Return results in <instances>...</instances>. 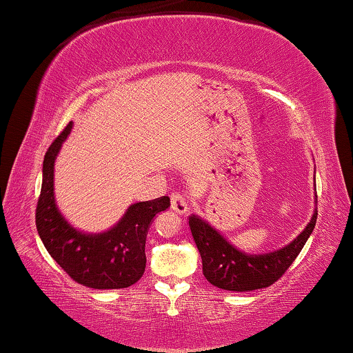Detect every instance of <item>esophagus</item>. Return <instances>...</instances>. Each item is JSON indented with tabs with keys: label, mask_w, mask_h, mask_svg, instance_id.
<instances>
[{
	"label": "esophagus",
	"mask_w": 353,
	"mask_h": 353,
	"mask_svg": "<svg viewBox=\"0 0 353 353\" xmlns=\"http://www.w3.org/2000/svg\"><path fill=\"white\" fill-rule=\"evenodd\" d=\"M170 208L178 214H186L189 211L188 201L181 194H172L170 195Z\"/></svg>",
	"instance_id": "1"
}]
</instances>
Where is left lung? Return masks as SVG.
Here are the masks:
<instances>
[{
    "mask_svg": "<svg viewBox=\"0 0 353 353\" xmlns=\"http://www.w3.org/2000/svg\"><path fill=\"white\" fill-rule=\"evenodd\" d=\"M318 199V196H316ZM318 201H314L316 205ZM318 209L314 208L308 225L298 237L281 250L248 254L236 248L214 226L199 215H190L189 226L192 231L196 248L203 262V274L212 285L230 292H252V290L270 287L285 273L294 262L301 250L316 225Z\"/></svg>",
    "mask_w": 353,
    "mask_h": 353,
    "instance_id": "left-lung-1",
    "label": "left lung"
}]
</instances>
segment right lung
I'll return each mask as SVG.
<instances>
[{"instance_id": "1", "label": "right lung", "mask_w": 353, "mask_h": 353, "mask_svg": "<svg viewBox=\"0 0 353 353\" xmlns=\"http://www.w3.org/2000/svg\"><path fill=\"white\" fill-rule=\"evenodd\" d=\"M72 122L48 148L37 203V231L49 254L77 283L96 290L127 288L145 271V237L153 219L170 206L169 196L130 206L110 230L97 234L76 230L59 211L54 196V164Z\"/></svg>"}]
</instances>
